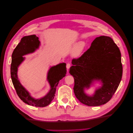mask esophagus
Instances as JSON below:
<instances>
[{"label": "esophagus", "mask_w": 133, "mask_h": 133, "mask_svg": "<svg viewBox=\"0 0 133 133\" xmlns=\"http://www.w3.org/2000/svg\"><path fill=\"white\" fill-rule=\"evenodd\" d=\"M66 69H69V68H70V64H69V63H68V64H66Z\"/></svg>", "instance_id": "esophagus-1"}]
</instances>
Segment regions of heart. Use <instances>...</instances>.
Segmentation results:
<instances>
[{
	"label": "heart",
	"instance_id": "obj_1",
	"mask_svg": "<svg viewBox=\"0 0 133 133\" xmlns=\"http://www.w3.org/2000/svg\"><path fill=\"white\" fill-rule=\"evenodd\" d=\"M86 46V44L84 42H80L76 46L71 52V56L74 58H78L81 56Z\"/></svg>",
	"mask_w": 133,
	"mask_h": 133
}]
</instances>
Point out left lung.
Returning a JSON list of instances; mask_svg holds the SVG:
<instances>
[{"mask_svg": "<svg viewBox=\"0 0 133 133\" xmlns=\"http://www.w3.org/2000/svg\"><path fill=\"white\" fill-rule=\"evenodd\" d=\"M69 73L74 78V91L81 103L88 106L105 104L117 90L122 76L121 56L110 37H97L81 57L73 59ZM100 82L92 96L86 93L94 81Z\"/></svg>", "mask_w": 133, "mask_h": 133, "instance_id": "obj_1", "label": "left lung"}]
</instances>
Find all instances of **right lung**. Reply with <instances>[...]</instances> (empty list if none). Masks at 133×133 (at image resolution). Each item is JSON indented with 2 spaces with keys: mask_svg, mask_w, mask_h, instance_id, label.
Wrapping results in <instances>:
<instances>
[{
  "mask_svg": "<svg viewBox=\"0 0 133 133\" xmlns=\"http://www.w3.org/2000/svg\"><path fill=\"white\" fill-rule=\"evenodd\" d=\"M41 45L39 38L35 35L23 37L16 47L12 55L11 64V77L12 83L17 94L23 102L30 105L44 107L48 105L54 98L59 81L65 76L66 74V64L65 63L51 66L47 74V81L50 89L45 96L39 98H35L31 96L29 92L21 83L18 77V69L19 66L25 60V55L35 52Z\"/></svg>",
  "mask_w": 133,
  "mask_h": 133,
  "instance_id": "obj_1",
  "label": "right lung"
}]
</instances>
